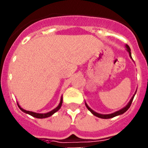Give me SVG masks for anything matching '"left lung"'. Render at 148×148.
I'll list each match as a JSON object with an SVG mask.
<instances>
[{"label": "left lung", "mask_w": 148, "mask_h": 148, "mask_svg": "<svg viewBox=\"0 0 148 148\" xmlns=\"http://www.w3.org/2000/svg\"><path fill=\"white\" fill-rule=\"evenodd\" d=\"M126 48H127V51L128 53H129V56H130V58H132L130 47L126 44ZM136 92H135V94H136ZM134 96H135V95H133V96L132 97V99H130V101H129V103H128V104H127L126 106H125V108H122V109H121L120 110L116 111V112H115V113H111V114H100V113H96V112H95V111L92 110L91 109V108H90L88 105H87V103H85V105H86V107H87V109H88L89 110H90V112H91V113H92V114L94 115V116H97V117H99V118H101V119H110V118H113V117H115V116H119V115H121V114H123L124 113H125V112H126V111L129 108H130V105H131V103H132V101H133Z\"/></svg>", "instance_id": "obj_1"}]
</instances>
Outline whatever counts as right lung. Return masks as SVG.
I'll return each mask as SVG.
<instances>
[{
  "mask_svg": "<svg viewBox=\"0 0 148 148\" xmlns=\"http://www.w3.org/2000/svg\"><path fill=\"white\" fill-rule=\"evenodd\" d=\"M62 102H63V98H62V96H61V101H60V103H59V104L58 105V107H57L56 108H55V109L53 110L52 111H50V112H49V113H34V112H32V111L25 110H23V108H21V106L18 104V106L19 107V108L21 109V110H22L23 112H24V113H27V114L30 115V116H33V117H35V118H37V119H44V118H47V117H49V116H51L53 114H54L56 112H57V111H58V110L61 108V105H62Z\"/></svg>",
  "mask_w": 148,
  "mask_h": 148,
  "instance_id": "add662e5",
  "label": "right lung"
}]
</instances>
